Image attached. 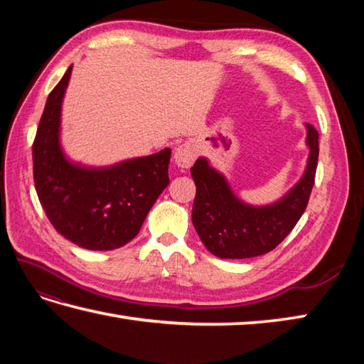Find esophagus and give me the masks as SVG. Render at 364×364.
<instances>
[{
	"instance_id": "1",
	"label": "esophagus",
	"mask_w": 364,
	"mask_h": 364,
	"mask_svg": "<svg viewBox=\"0 0 364 364\" xmlns=\"http://www.w3.org/2000/svg\"><path fill=\"white\" fill-rule=\"evenodd\" d=\"M197 158V146L194 142H184L178 145L173 153L175 164L181 168H189Z\"/></svg>"
}]
</instances>
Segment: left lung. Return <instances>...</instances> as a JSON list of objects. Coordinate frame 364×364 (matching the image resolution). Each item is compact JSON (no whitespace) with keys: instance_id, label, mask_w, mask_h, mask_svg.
Here are the masks:
<instances>
[{"instance_id":"8db88e82","label":"left lung","mask_w":364,"mask_h":364,"mask_svg":"<svg viewBox=\"0 0 364 364\" xmlns=\"http://www.w3.org/2000/svg\"><path fill=\"white\" fill-rule=\"evenodd\" d=\"M308 158L304 173L294 186L267 205H252L239 198L227 176L200 156L191 168L197 194L192 223L205 247L225 259L264 255L291 233L304 214L314 184L319 156V134L305 123Z\"/></svg>"}]
</instances>
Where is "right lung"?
<instances>
[{"label": "right lung", "mask_w": 364, "mask_h": 364, "mask_svg": "<svg viewBox=\"0 0 364 364\" xmlns=\"http://www.w3.org/2000/svg\"><path fill=\"white\" fill-rule=\"evenodd\" d=\"M72 65L51 90L33 145L38 200L59 235L87 250L128 244L167 188L172 150L87 166L67 156L60 141L63 103Z\"/></svg>", "instance_id": "obj_1"}]
</instances>
